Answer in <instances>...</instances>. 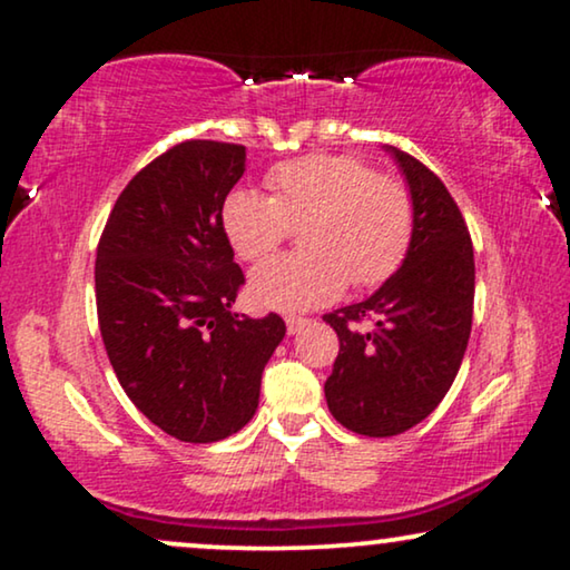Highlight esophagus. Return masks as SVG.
<instances>
[{"label": "esophagus", "instance_id": "obj_1", "mask_svg": "<svg viewBox=\"0 0 570 570\" xmlns=\"http://www.w3.org/2000/svg\"><path fill=\"white\" fill-rule=\"evenodd\" d=\"M285 324H287V334H298V332L303 330V326H308V318H303V316H287Z\"/></svg>", "mask_w": 570, "mask_h": 570}]
</instances>
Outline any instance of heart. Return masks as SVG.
Returning a JSON list of instances; mask_svg holds the SVG:
<instances>
[{
  "label": "heart",
  "instance_id": "heart-1",
  "mask_svg": "<svg viewBox=\"0 0 570 570\" xmlns=\"http://www.w3.org/2000/svg\"><path fill=\"white\" fill-rule=\"evenodd\" d=\"M269 194L236 189L223 202V230L246 262L269 256L293 228L306 252L277 256L248 279L259 308L308 311L345 291L373 287L402 267L415 236V202L400 178L357 155L316 153L279 163Z\"/></svg>",
  "mask_w": 570,
  "mask_h": 570
}]
</instances>
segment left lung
I'll list each match as a JSON object with an SVG mask.
<instances>
[{
    "label": "left lung",
    "mask_w": 570,
    "mask_h": 570,
    "mask_svg": "<svg viewBox=\"0 0 570 570\" xmlns=\"http://www.w3.org/2000/svg\"><path fill=\"white\" fill-rule=\"evenodd\" d=\"M415 202L402 267L371 298L324 314L340 353L324 394L347 431L389 439L423 423L454 384L472 332L474 254L454 197L431 168L386 145ZM371 317L363 333L357 323Z\"/></svg>",
    "instance_id": "left-lung-1"
}]
</instances>
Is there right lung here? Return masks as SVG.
<instances>
[{
    "label": "right lung",
    "mask_w": 570,
    "mask_h": 570,
    "mask_svg": "<svg viewBox=\"0 0 570 570\" xmlns=\"http://www.w3.org/2000/svg\"><path fill=\"white\" fill-rule=\"evenodd\" d=\"M244 170V145L170 147L119 194L98 244V324L116 379L186 443L223 441L254 417L262 371L285 337L277 314L230 311L244 272L223 202Z\"/></svg>",
    "instance_id": "obj_1"
}]
</instances>
